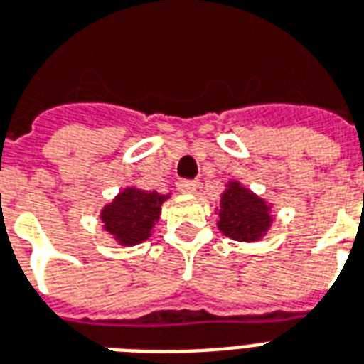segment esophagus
Returning a JSON list of instances; mask_svg holds the SVG:
<instances>
[{
	"label": "esophagus",
	"mask_w": 364,
	"mask_h": 364,
	"mask_svg": "<svg viewBox=\"0 0 364 364\" xmlns=\"http://www.w3.org/2000/svg\"><path fill=\"white\" fill-rule=\"evenodd\" d=\"M177 189L181 191V193H196V189H198V181L181 179V181H177Z\"/></svg>",
	"instance_id": "obj_1"
}]
</instances>
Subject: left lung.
<instances>
[{
  "mask_svg": "<svg viewBox=\"0 0 364 364\" xmlns=\"http://www.w3.org/2000/svg\"><path fill=\"white\" fill-rule=\"evenodd\" d=\"M272 222V204L239 181L225 185L218 208V230L223 235L241 243H255L268 233Z\"/></svg>",
  "mask_w": 364,
  "mask_h": 364,
  "instance_id": "left-lung-1",
  "label": "left lung"
}]
</instances>
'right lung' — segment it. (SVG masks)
Segmentation results:
<instances>
[{"instance_id": "right-lung-1", "label": "right lung", "mask_w": 364, "mask_h": 364, "mask_svg": "<svg viewBox=\"0 0 364 364\" xmlns=\"http://www.w3.org/2000/svg\"><path fill=\"white\" fill-rule=\"evenodd\" d=\"M169 195H160L156 191H142L139 187H125L114 200L100 212L104 230L123 247L146 241L152 235L156 222L160 220L161 204Z\"/></svg>"}]
</instances>
